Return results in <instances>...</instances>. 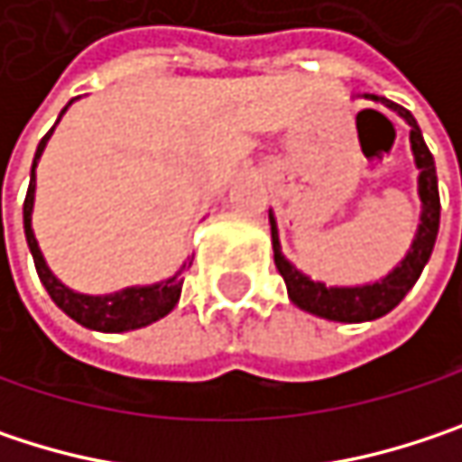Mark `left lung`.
<instances>
[{
  "label": "left lung",
  "mask_w": 462,
  "mask_h": 462,
  "mask_svg": "<svg viewBox=\"0 0 462 462\" xmlns=\"http://www.w3.org/2000/svg\"><path fill=\"white\" fill-rule=\"evenodd\" d=\"M366 98L372 101H383L388 109L399 112V117H404L410 123V141H412V152H415V162L420 168V179H417V189H420V200H422V214H420V227H417L415 240L410 254L404 256V262L385 275L377 283L369 286H347V289H328L323 283L310 281L308 275H302L291 262H286V256L281 254V243H278V227L275 219L270 214V230H273V251H275V267L286 281L289 297L297 308L321 316L328 321L342 323H361L374 321L385 313H391L412 289L425 267V262L430 259L436 235H439V214H441V203H439V181H436V162L430 149L425 146V139L420 134V125L412 117L410 109L383 98V96H372L366 93Z\"/></svg>",
  "instance_id": "obj_1"
}]
</instances>
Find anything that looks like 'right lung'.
<instances>
[{
  "label": "right lung",
  "mask_w": 462,
  "mask_h": 462,
  "mask_svg": "<svg viewBox=\"0 0 462 462\" xmlns=\"http://www.w3.org/2000/svg\"><path fill=\"white\" fill-rule=\"evenodd\" d=\"M52 134V131H50ZM40 141L37 146V157H34V165H32V181H29V192H26V200H23V230H26V243L32 248V256H34V264H37V273H40V281L45 283L50 300L77 323L88 326V328H96V331H131V328H141V326H149L152 321H160L162 316H168L179 297H181V270L187 264H181V270L162 281V283H154V286H134V289H123V291H115V294H106V297H88V294H77L71 289H66L45 264L42 259V251L37 245V237L32 230V208H34V168H37V160L45 149L47 139Z\"/></svg>",
  "instance_id": "add662e5"
}]
</instances>
